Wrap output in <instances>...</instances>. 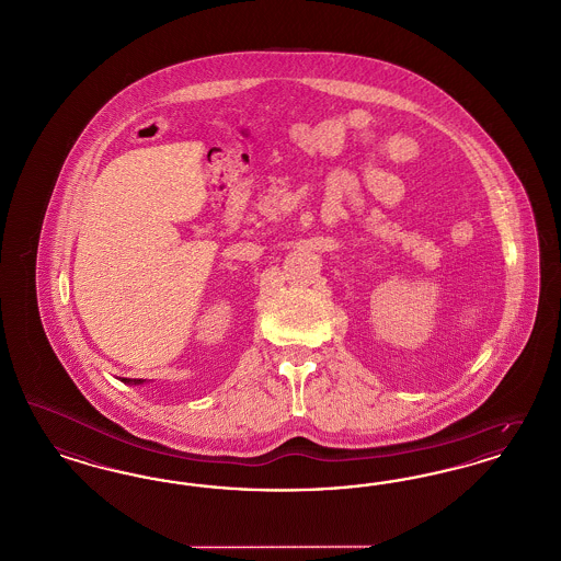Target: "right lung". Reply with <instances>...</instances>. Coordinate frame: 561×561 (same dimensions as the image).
<instances>
[{
    "mask_svg": "<svg viewBox=\"0 0 561 561\" xmlns=\"http://www.w3.org/2000/svg\"><path fill=\"white\" fill-rule=\"evenodd\" d=\"M123 381H125V383H141L144 380H129V378H123Z\"/></svg>",
    "mask_w": 561,
    "mask_h": 561,
    "instance_id": "1",
    "label": "right lung"
}]
</instances>
